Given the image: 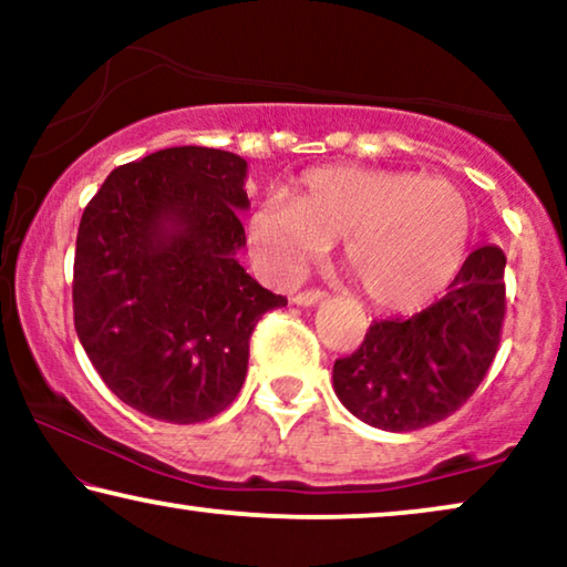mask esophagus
I'll return each instance as SVG.
<instances>
[{"label": "esophagus", "instance_id": "obj_1", "mask_svg": "<svg viewBox=\"0 0 567 567\" xmlns=\"http://www.w3.org/2000/svg\"><path fill=\"white\" fill-rule=\"evenodd\" d=\"M324 297H328V293H324L322 289H305V291L293 293L291 301L299 307H309V305H317V301H322Z\"/></svg>", "mask_w": 567, "mask_h": 567}]
</instances>
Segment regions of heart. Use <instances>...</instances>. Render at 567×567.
I'll return each instance as SVG.
<instances>
[{
	"label": "heart",
	"mask_w": 567,
	"mask_h": 567,
	"mask_svg": "<svg viewBox=\"0 0 567 567\" xmlns=\"http://www.w3.org/2000/svg\"><path fill=\"white\" fill-rule=\"evenodd\" d=\"M472 231L452 183L405 169L324 167L293 198L270 196L250 216V243L278 276H297L343 239V266L379 307L413 309L460 274Z\"/></svg>",
	"instance_id": "heart-1"
}]
</instances>
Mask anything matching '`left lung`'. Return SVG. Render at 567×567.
Segmentation results:
<instances>
[{"label": "left lung", "mask_w": 567, "mask_h": 567, "mask_svg": "<svg viewBox=\"0 0 567 567\" xmlns=\"http://www.w3.org/2000/svg\"><path fill=\"white\" fill-rule=\"evenodd\" d=\"M503 270L498 247H477L431 307L371 322L363 343L332 367L340 402L382 431H417L456 413L498 353Z\"/></svg>", "instance_id": "left-lung-1"}]
</instances>
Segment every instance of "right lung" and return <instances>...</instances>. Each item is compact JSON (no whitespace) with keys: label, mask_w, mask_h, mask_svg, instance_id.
Listing matches in <instances>:
<instances>
[{"label":"right lung","mask_w":567,"mask_h":567,"mask_svg":"<svg viewBox=\"0 0 567 567\" xmlns=\"http://www.w3.org/2000/svg\"><path fill=\"white\" fill-rule=\"evenodd\" d=\"M245 173L231 152L173 146L115 167L84 206L74 330L107 390L157 421L227 410L255 324L286 305L237 260Z\"/></svg>","instance_id":"obj_1"}]
</instances>
